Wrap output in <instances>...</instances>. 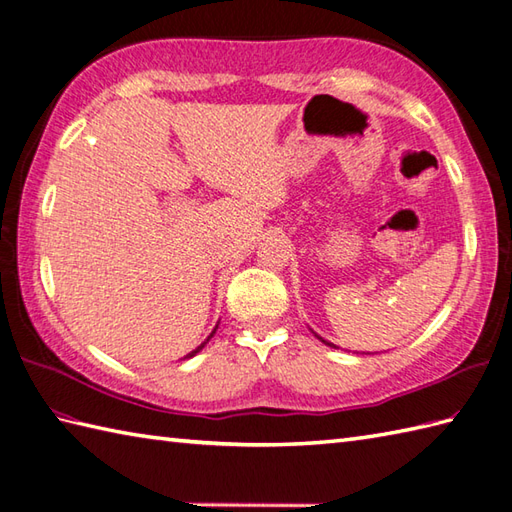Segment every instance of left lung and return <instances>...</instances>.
<instances>
[{
  "label": "left lung",
  "instance_id": "8db88e82",
  "mask_svg": "<svg viewBox=\"0 0 512 512\" xmlns=\"http://www.w3.org/2000/svg\"><path fill=\"white\" fill-rule=\"evenodd\" d=\"M314 336H317V339L321 341V343H325V345H330V347H336V345H332V343H328V341H325V339H321V336L319 334H314Z\"/></svg>",
  "mask_w": 512,
  "mask_h": 512
}]
</instances>
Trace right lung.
I'll use <instances>...</instances> for the list:
<instances>
[{"mask_svg":"<svg viewBox=\"0 0 512 512\" xmlns=\"http://www.w3.org/2000/svg\"><path fill=\"white\" fill-rule=\"evenodd\" d=\"M215 330H217V325H215ZM215 330H213V332H211V334H209V339H206V341H204V343H200V345H198V347H195V350H193V352H189V354H187V356H184V358H191V356H195V354H198V352H200V350H202V347H204V345H206V343H209V341H211V336H213V334H215Z\"/></svg>","mask_w":512,"mask_h":512,"instance_id":"1","label":"right lung"}]
</instances>
